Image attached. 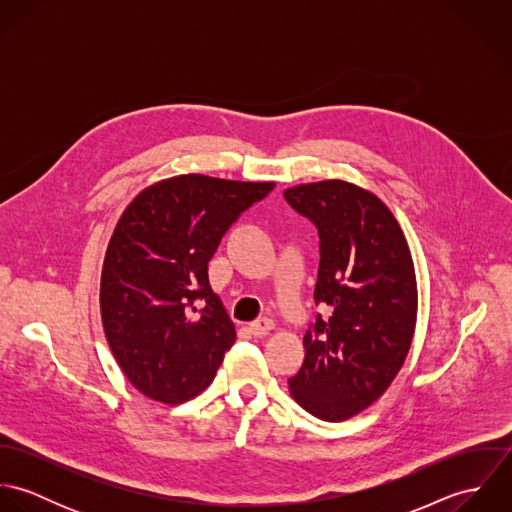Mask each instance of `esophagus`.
<instances>
[{"label": "esophagus", "mask_w": 512, "mask_h": 512, "mask_svg": "<svg viewBox=\"0 0 512 512\" xmlns=\"http://www.w3.org/2000/svg\"><path fill=\"white\" fill-rule=\"evenodd\" d=\"M250 333L254 335V337H266L272 329H274V321L272 319H258V321H254V323H250Z\"/></svg>", "instance_id": "34e87169"}]
</instances>
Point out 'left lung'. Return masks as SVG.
<instances>
[{
    "instance_id": "8db88e82",
    "label": "left lung",
    "mask_w": 512,
    "mask_h": 512,
    "mask_svg": "<svg viewBox=\"0 0 512 512\" xmlns=\"http://www.w3.org/2000/svg\"><path fill=\"white\" fill-rule=\"evenodd\" d=\"M284 197L317 226L315 303L331 311L303 337L290 394L311 416L343 422L376 402L408 357L418 313L412 254L390 209L355 183H305Z\"/></svg>"
}]
</instances>
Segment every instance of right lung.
<instances>
[{
	"label": "right lung",
	"mask_w": 512,
	"mask_h": 512,
	"mask_svg": "<svg viewBox=\"0 0 512 512\" xmlns=\"http://www.w3.org/2000/svg\"><path fill=\"white\" fill-rule=\"evenodd\" d=\"M276 183L187 173L144 189L122 213L100 278L116 363L144 396L175 406L215 378L236 329L209 284L222 234Z\"/></svg>",
	"instance_id": "add662e5"
}]
</instances>
